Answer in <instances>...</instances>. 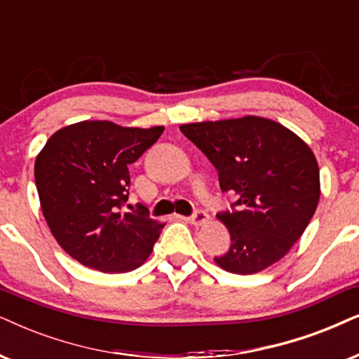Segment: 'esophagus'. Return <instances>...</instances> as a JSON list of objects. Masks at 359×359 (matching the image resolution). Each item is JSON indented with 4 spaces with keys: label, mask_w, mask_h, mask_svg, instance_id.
<instances>
[{
    "label": "esophagus",
    "mask_w": 359,
    "mask_h": 359,
    "mask_svg": "<svg viewBox=\"0 0 359 359\" xmlns=\"http://www.w3.org/2000/svg\"><path fill=\"white\" fill-rule=\"evenodd\" d=\"M189 222L192 225H203L208 222V213L205 210H202V208H197V210L194 212L192 217H189Z\"/></svg>",
    "instance_id": "obj_1"
}]
</instances>
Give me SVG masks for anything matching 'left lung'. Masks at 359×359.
<instances>
[{"label":"left lung","mask_w":359,"mask_h":359,"mask_svg":"<svg viewBox=\"0 0 359 359\" xmlns=\"http://www.w3.org/2000/svg\"><path fill=\"white\" fill-rule=\"evenodd\" d=\"M180 130L219 170L222 192L237 198L230 210L217 213L232 243L215 262L230 273L253 275L287 255L320 201L311 149L287 127L255 116Z\"/></svg>","instance_id":"left-lung-1"}]
</instances>
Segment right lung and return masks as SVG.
<instances>
[{"label":"right lung","mask_w":359,"mask_h":359,"mask_svg":"<svg viewBox=\"0 0 359 359\" xmlns=\"http://www.w3.org/2000/svg\"><path fill=\"white\" fill-rule=\"evenodd\" d=\"M164 127L137 129L83 121L53 134L34 164L36 189L62 250L104 273L135 270L151 255L164 225L124 212L129 165L157 142Z\"/></svg>","instance_id":"obj_1"}]
</instances>
